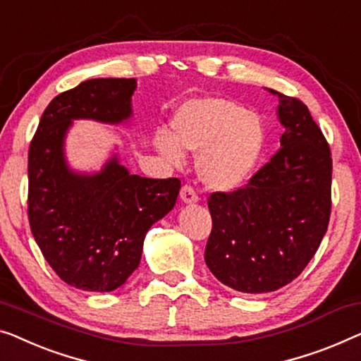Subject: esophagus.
Listing matches in <instances>:
<instances>
[{
    "label": "esophagus",
    "instance_id": "esophagus-1",
    "mask_svg": "<svg viewBox=\"0 0 361 361\" xmlns=\"http://www.w3.org/2000/svg\"><path fill=\"white\" fill-rule=\"evenodd\" d=\"M180 198H182V202H184V203H195L198 200V195H197V192L193 190V187L182 185Z\"/></svg>",
    "mask_w": 361,
    "mask_h": 361
}]
</instances>
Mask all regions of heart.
Segmentation results:
<instances>
[{"label": "heart", "instance_id": "b5f03b06", "mask_svg": "<svg viewBox=\"0 0 361 361\" xmlns=\"http://www.w3.org/2000/svg\"><path fill=\"white\" fill-rule=\"evenodd\" d=\"M172 140L158 135L156 145L179 164L180 149L198 153L197 172L215 190H234L247 182L265 145L262 118L226 97L190 99L177 107L171 122Z\"/></svg>", "mask_w": 361, "mask_h": 361}]
</instances>
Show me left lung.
Returning a JSON list of instances; mask_svg holds the SVG:
<instances>
[{"instance_id": "8db88e82", "label": "left lung", "mask_w": 361, "mask_h": 361, "mask_svg": "<svg viewBox=\"0 0 361 361\" xmlns=\"http://www.w3.org/2000/svg\"><path fill=\"white\" fill-rule=\"evenodd\" d=\"M275 94L285 127L280 149L245 185L208 197L213 226L205 262L221 283L243 293H269L293 281L331 219L327 140L306 104Z\"/></svg>"}]
</instances>
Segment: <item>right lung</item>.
Returning a JSON list of instances; mask_svg holds the SVG:
<instances>
[{"mask_svg": "<svg viewBox=\"0 0 361 361\" xmlns=\"http://www.w3.org/2000/svg\"><path fill=\"white\" fill-rule=\"evenodd\" d=\"M133 78L87 80L51 99L29 146L27 216L44 257L65 283L86 291L122 286L142 259L151 224L176 205L180 180L140 177L112 158L75 174L63 158L71 120L120 123L132 114Z\"/></svg>", "mask_w": 361, "mask_h": 361, "instance_id": "1", "label": "right lung"}]
</instances>
